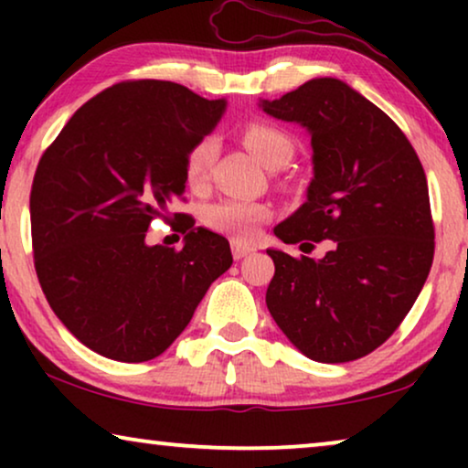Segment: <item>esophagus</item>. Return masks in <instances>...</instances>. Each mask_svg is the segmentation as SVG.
I'll return each mask as SVG.
<instances>
[{"instance_id": "obj_1", "label": "esophagus", "mask_w": 468, "mask_h": 468, "mask_svg": "<svg viewBox=\"0 0 468 468\" xmlns=\"http://www.w3.org/2000/svg\"><path fill=\"white\" fill-rule=\"evenodd\" d=\"M253 251H255V249L251 245H247V242L232 240V255H234V260L247 258V255H251Z\"/></svg>"}]
</instances>
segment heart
<instances>
[{"instance_id":"b5f03b06","label":"heart","mask_w":468,"mask_h":468,"mask_svg":"<svg viewBox=\"0 0 468 468\" xmlns=\"http://www.w3.org/2000/svg\"><path fill=\"white\" fill-rule=\"evenodd\" d=\"M242 140L249 151L260 159L266 168H277L285 165L293 155V140L290 133L281 127L266 123V121H253L242 132ZM217 155L215 138H202L191 146L185 155V178L191 187H202L208 181L210 165ZM271 217V208L261 202L251 200H226L208 204L202 210V221L215 232L228 234L236 240H249L258 236V229Z\"/></svg>"}]
</instances>
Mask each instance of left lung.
<instances>
[{"label":"left lung","mask_w":468,"mask_h":468,"mask_svg":"<svg viewBox=\"0 0 468 468\" xmlns=\"http://www.w3.org/2000/svg\"><path fill=\"white\" fill-rule=\"evenodd\" d=\"M260 106L306 127L313 146L306 202L274 234L311 249L309 239L332 240L322 260L268 249V311L311 360H357L394 335L431 272L424 168L400 127L338 79H313Z\"/></svg>","instance_id":"1"}]
</instances>
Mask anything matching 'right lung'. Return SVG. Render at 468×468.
Listing matches in <instances>:
<instances>
[{
    "label": "right lung",
    "mask_w": 468,
    "mask_h": 468,
    "mask_svg": "<svg viewBox=\"0 0 468 468\" xmlns=\"http://www.w3.org/2000/svg\"><path fill=\"white\" fill-rule=\"evenodd\" d=\"M226 100L170 80H125L72 114L44 151L29 196L34 264L61 324L95 354L146 362L187 328L229 242L175 213L183 249L146 245V229L185 191V155Z\"/></svg>",
    "instance_id": "1"
}]
</instances>
